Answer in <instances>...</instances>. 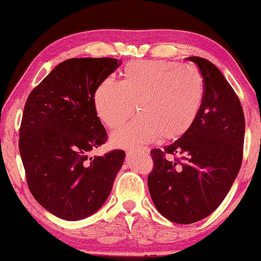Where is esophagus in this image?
Returning <instances> with one entry per match:
<instances>
[{"label":"esophagus","instance_id":"esophagus-1","mask_svg":"<svg viewBox=\"0 0 261 261\" xmlns=\"http://www.w3.org/2000/svg\"><path fill=\"white\" fill-rule=\"evenodd\" d=\"M137 150H139V151H142V152H149V149L148 148H142V146H141V148H139V146H138Z\"/></svg>","mask_w":261,"mask_h":261}]
</instances>
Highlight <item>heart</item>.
<instances>
[{"label":"heart","mask_w":261,"mask_h":261,"mask_svg":"<svg viewBox=\"0 0 261 261\" xmlns=\"http://www.w3.org/2000/svg\"><path fill=\"white\" fill-rule=\"evenodd\" d=\"M204 82L190 65L163 60L131 61L122 82L106 78L94 92L98 118L109 129H118L135 112L141 116L112 135L116 146L151 142L159 136L170 141L185 135L199 115Z\"/></svg>","instance_id":"b5f03b06"}]
</instances>
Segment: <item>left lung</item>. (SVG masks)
<instances>
[{"instance_id": "8db88e82", "label": "left lung", "mask_w": 261, "mask_h": 261, "mask_svg": "<svg viewBox=\"0 0 261 261\" xmlns=\"http://www.w3.org/2000/svg\"><path fill=\"white\" fill-rule=\"evenodd\" d=\"M187 59L202 74V106L185 135L151 150L148 176L157 211L181 225L207 218L221 204L240 170L245 138L244 111L233 87L207 59Z\"/></svg>"}]
</instances>
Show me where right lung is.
<instances>
[{
	"instance_id": "right-lung-1",
	"label": "right lung",
	"mask_w": 261,
	"mask_h": 261,
	"mask_svg": "<svg viewBox=\"0 0 261 261\" xmlns=\"http://www.w3.org/2000/svg\"><path fill=\"white\" fill-rule=\"evenodd\" d=\"M120 64L113 58H73L59 64L29 93L19 149L28 188L43 208L76 221L110 195L125 151L90 157L108 141L94 110L99 84Z\"/></svg>"
}]
</instances>
